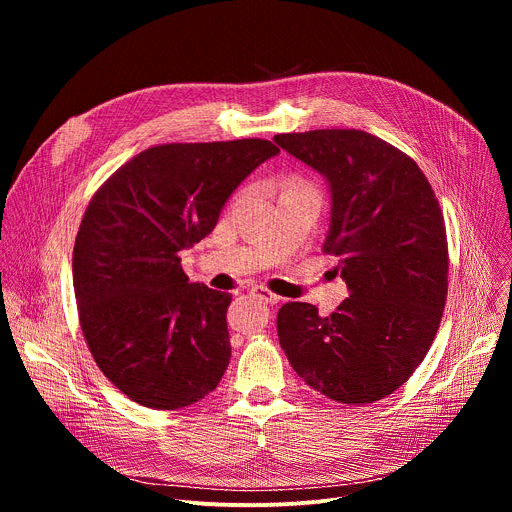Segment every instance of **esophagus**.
Instances as JSON below:
<instances>
[{
    "instance_id": "esophagus-1",
    "label": "esophagus",
    "mask_w": 512,
    "mask_h": 512,
    "mask_svg": "<svg viewBox=\"0 0 512 512\" xmlns=\"http://www.w3.org/2000/svg\"><path fill=\"white\" fill-rule=\"evenodd\" d=\"M253 291H255V294H257L263 302H267V304H271V306H275V304L281 300L277 294H273V291H269L267 287H255Z\"/></svg>"
}]
</instances>
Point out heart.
<instances>
[{"mask_svg":"<svg viewBox=\"0 0 512 512\" xmlns=\"http://www.w3.org/2000/svg\"><path fill=\"white\" fill-rule=\"evenodd\" d=\"M287 186H304V184H302L300 180H289V182H287Z\"/></svg>","mask_w":512,"mask_h":512,"instance_id":"b5f03b06","label":"heart"}]
</instances>
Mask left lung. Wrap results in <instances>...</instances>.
Instances as JSON below:
<instances>
[{"mask_svg":"<svg viewBox=\"0 0 512 512\" xmlns=\"http://www.w3.org/2000/svg\"><path fill=\"white\" fill-rule=\"evenodd\" d=\"M326 176L332 218L322 251L338 257L348 298L326 318L289 302L279 344L314 391L367 405L397 391L425 358L448 298V237L440 202L419 166L360 129L273 137Z\"/></svg>","mask_w":512,"mask_h":512,"instance_id":"8db88e82","label":"left lung"}]
</instances>
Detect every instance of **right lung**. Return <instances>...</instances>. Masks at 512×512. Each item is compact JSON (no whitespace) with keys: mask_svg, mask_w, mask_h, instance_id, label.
I'll list each match as a JSON object with an SVG mask.
<instances>
[{"mask_svg":"<svg viewBox=\"0 0 512 512\" xmlns=\"http://www.w3.org/2000/svg\"><path fill=\"white\" fill-rule=\"evenodd\" d=\"M267 139L162 143L93 194L72 251L79 324L101 373L131 401L176 411L223 379L231 294L188 283L180 251L218 223L267 158Z\"/></svg>","mask_w":512,"mask_h":512,"instance_id":"right-lung-1","label":"right lung"}]
</instances>
